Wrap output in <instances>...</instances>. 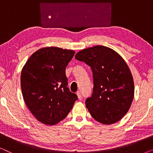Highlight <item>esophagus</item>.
Wrapping results in <instances>:
<instances>
[{"mask_svg":"<svg viewBox=\"0 0 153 153\" xmlns=\"http://www.w3.org/2000/svg\"><path fill=\"white\" fill-rule=\"evenodd\" d=\"M76 95H77V97H78L79 99H81V94L80 92L77 91L76 92Z\"/></svg>","mask_w":153,"mask_h":153,"instance_id":"1","label":"esophagus"}]
</instances>
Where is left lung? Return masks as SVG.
<instances>
[{"mask_svg": "<svg viewBox=\"0 0 153 153\" xmlns=\"http://www.w3.org/2000/svg\"><path fill=\"white\" fill-rule=\"evenodd\" d=\"M75 58L93 72V93L85 100L90 114L102 124L118 122L128 111L134 94L132 75L124 59L114 50L98 45L79 51Z\"/></svg>", "mask_w": 153, "mask_h": 153, "instance_id": "1", "label": "left lung"}]
</instances>
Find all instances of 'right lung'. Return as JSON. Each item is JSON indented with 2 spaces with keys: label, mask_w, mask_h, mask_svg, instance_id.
Masks as SVG:
<instances>
[{
  "label": "right lung",
  "mask_w": 153,
  "mask_h": 153,
  "mask_svg": "<svg viewBox=\"0 0 153 153\" xmlns=\"http://www.w3.org/2000/svg\"><path fill=\"white\" fill-rule=\"evenodd\" d=\"M75 52L51 47L37 50L22 69L24 100L37 120L53 125L65 118L78 100L70 91L65 68Z\"/></svg>",
  "instance_id": "obj_1"
}]
</instances>
